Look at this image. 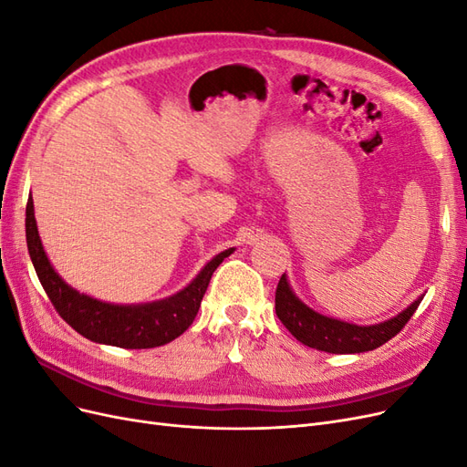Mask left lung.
Masks as SVG:
<instances>
[{
    "mask_svg": "<svg viewBox=\"0 0 467 467\" xmlns=\"http://www.w3.org/2000/svg\"><path fill=\"white\" fill-rule=\"evenodd\" d=\"M420 302L422 296L393 319L362 327V325L325 317L304 306L290 290L285 275L280 276L275 294V309L282 325L306 347L331 352V355H355V352L374 350L388 343L413 317Z\"/></svg>",
    "mask_w": 467,
    "mask_h": 467,
    "instance_id": "1",
    "label": "left lung"
}]
</instances>
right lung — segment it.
I'll use <instances>...</instances> for the list:
<instances>
[{
	"label": "right lung",
	"instance_id": "add662e5",
	"mask_svg": "<svg viewBox=\"0 0 467 467\" xmlns=\"http://www.w3.org/2000/svg\"><path fill=\"white\" fill-rule=\"evenodd\" d=\"M25 228L26 247H29L36 276L56 312L60 314L69 327H74L89 341L120 348L161 347L185 333L196 314H199L212 275H214L220 263L234 253V249L220 253L202 268L201 275L185 290H181L171 298L142 306H115L76 292L54 273L38 237L33 199L26 202Z\"/></svg>",
	"mask_w": 467,
	"mask_h": 467
}]
</instances>
